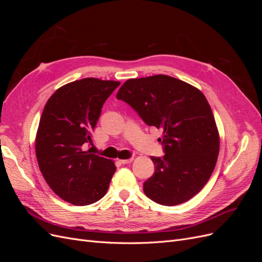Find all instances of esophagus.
<instances>
[{"mask_svg": "<svg viewBox=\"0 0 262 262\" xmlns=\"http://www.w3.org/2000/svg\"><path fill=\"white\" fill-rule=\"evenodd\" d=\"M133 161V158L131 157V158H128V160H121L120 161V163L121 164H123V165H125V164H129V163H131Z\"/></svg>", "mask_w": 262, "mask_h": 262, "instance_id": "obj_1", "label": "esophagus"}]
</instances>
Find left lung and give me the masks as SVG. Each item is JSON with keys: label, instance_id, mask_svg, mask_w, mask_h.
Instances as JSON below:
<instances>
[{"label": "left lung", "instance_id": "left-lung-1", "mask_svg": "<svg viewBox=\"0 0 262 262\" xmlns=\"http://www.w3.org/2000/svg\"><path fill=\"white\" fill-rule=\"evenodd\" d=\"M117 99L126 102L147 125L163 131L165 155L152 156L155 171L143 184L144 193L162 205L191 199L215 167L220 139L211 107L195 87L168 75L126 81Z\"/></svg>", "mask_w": 262, "mask_h": 262}]
</instances>
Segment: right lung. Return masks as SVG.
<instances>
[{"label": "right lung", "mask_w": 262, "mask_h": 262, "mask_svg": "<svg viewBox=\"0 0 262 262\" xmlns=\"http://www.w3.org/2000/svg\"><path fill=\"white\" fill-rule=\"evenodd\" d=\"M120 85L83 78L69 83L47 101L36 137V156L42 176L55 194L74 205H89L107 192L115 163L85 149L102 105Z\"/></svg>", "instance_id": "1"}]
</instances>
